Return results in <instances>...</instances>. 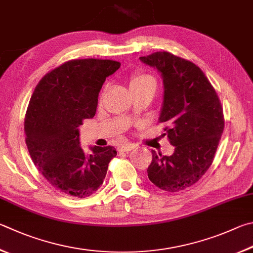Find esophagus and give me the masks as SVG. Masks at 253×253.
Masks as SVG:
<instances>
[{
    "label": "esophagus",
    "mask_w": 253,
    "mask_h": 253,
    "mask_svg": "<svg viewBox=\"0 0 253 253\" xmlns=\"http://www.w3.org/2000/svg\"><path fill=\"white\" fill-rule=\"evenodd\" d=\"M134 144H129V142H126V144H123L121 146H118V150L119 151H130L135 148Z\"/></svg>",
    "instance_id": "34e87169"
}]
</instances>
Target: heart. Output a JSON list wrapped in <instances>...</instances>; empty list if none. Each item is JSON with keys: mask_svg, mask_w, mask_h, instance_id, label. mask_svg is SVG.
Masks as SVG:
<instances>
[{"mask_svg": "<svg viewBox=\"0 0 253 253\" xmlns=\"http://www.w3.org/2000/svg\"><path fill=\"white\" fill-rule=\"evenodd\" d=\"M149 84H155V80L149 75H136L131 79L130 81V88L131 87H139V86H145Z\"/></svg>", "mask_w": 253, "mask_h": 253, "instance_id": "heart-1", "label": "heart"}]
</instances>
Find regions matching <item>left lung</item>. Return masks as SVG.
I'll return each instance as SVG.
<instances>
[{
	"label": "left lung",
	"instance_id": "left-lung-1",
	"mask_svg": "<svg viewBox=\"0 0 253 253\" xmlns=\"http://www.w3.org/2000/svg\"><path fill=\"white\" fill-rule=\"evenodd\" d=\"M140 61L162 76L164 98L159 123L174 147L171 156L156 154L147 169L149 180L165 191L177 192L199 180L213 162L223 132V113L217 93L194 63L156 52Z\"/></svg>",
	"mask_w": 253,
	"mask_h": 253
}]
</instances>
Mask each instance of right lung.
Listing matches in <instances>:
<instances>
[{"label": "right lung", "mask_w": 253, "mask_h": 253, "mask_svg": "<svg viewBox=\"0 0 253 253\" xmlns=\"http://www.w3.org/2000/svg\"><path fill=\"white\" fill-rule=\"evenodd\" d=\"M121 63L111 59H74L45 75L27 107L24 129L32 160L58 190L85 198L103 185L108 164L117 155L112 146L81 147L79 127L93 118L106 77Z\"/></svg>", "instance_id": "right-lung-1"}]
</instances>
